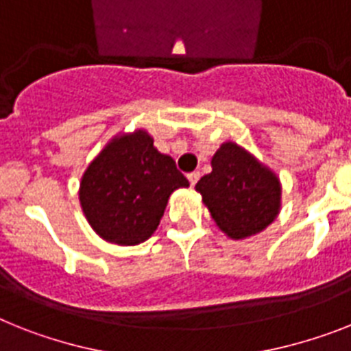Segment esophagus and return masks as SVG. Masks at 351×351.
Masks as SVG:
<instances>
[{
    "mask_svg": "<svg viewBox=\"0 0 351 351\" xmlns=\"http://www.w3.org/2000/svg\"><path fill=\"white\" fill-rule=\"evenodd\" d=\"M199 178H201V172H192V173H188V181H190V184H192V186H195L197 184V181H199Z\"/></svg>",
    "mask_w": 351,
    "mask_h": 351,
    "instance_id": "1",
    "label": "esophagus"
}]
</instances>
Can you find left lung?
Instances as JSON below:
<instances>
[{
	"label": "left lung",
	"mask_w": 351,
	"mask_h": 351,
	"mask_svg": "<svg viewBox=\"0 0 351 351\" xmlns=\"http://www.w3.org/2000/svg\"><path fill=\"white\" fill-rule=\"evenodd\" d=\"M211 219L230 239L244 240L274 221L282 206L276 173L233 141L211 158V172L195 184Z\"/></svg>",
	"instance_id": "obj_1"
}]
</instances>
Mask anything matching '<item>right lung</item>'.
Here are the masks:
<instances>
[{
  "instance_id": "add662e5",
  "label": "right lung",
  "mask_w": 351,
  "mask_h": 351,
  "mask_svg": "<svg viewBox=\"0 0 351 351\" xmlns=\"http://www.w3.org/2000/svg\"><path fill=\"white\" fill-rule=\"evenodd\" d=\"M190 186L147 130L112 138L80 181L78 199L91 228L106 242L136 245L158 230L169 197Z\"/></svg>"
}]
</instances>
